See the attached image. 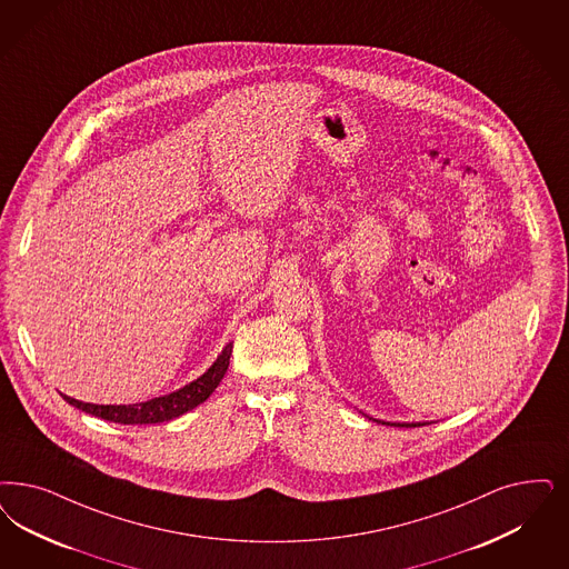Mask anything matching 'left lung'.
I'll return each instance as SVG.
<instances>
[{
	"label": "left lung",
	"instance_id": "left-lung-1",
	"mask_svg": "<svg viewBox=\"0 0 569 569\" xmlns=\"http://www.w3.org/2000/svg\"><path fill=\"white\" fill-rule=\"evenodd\" d=\"M382 425H385V422H382ZM387 425H389V422H387ZM395 427H422V425H420V422H412V425L408 422V425H395Z\"/></svg>",
	"mask_w": 569,
	"mask_h": 569
}]
</instances>
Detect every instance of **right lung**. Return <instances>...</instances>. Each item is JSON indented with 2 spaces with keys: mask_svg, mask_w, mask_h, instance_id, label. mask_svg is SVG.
Instances as JSON below:
<instances>
[{
  "mask_svg": "<svg viewBox=\"0 0 569 569\" xmlns=\"http://www.w3.org/2000/svg\"><path fill=\"white\" fill-rule=\"evenodd\" d=\"M233 353V342H229L224 347V351L216 359L214 366L203 373L201 378H197L196 382L187 385L184 389L177 392H170L166 397H156L151 401L137 403V406H94V403H83L73 397L62 395V399L71 406H76L78 410L92 416H99L102 420L109 422H119V425H157V422H166L178 418L189 410L197 408L199 403H203L216 387L220 385L222 376L227 373L229 368V359Z\"/></svg>",
  "mask_w": 569,
  "mask_h": 569,
  "instance_id": "obj_1",
  "label": "right lung"
}]
</instances>
